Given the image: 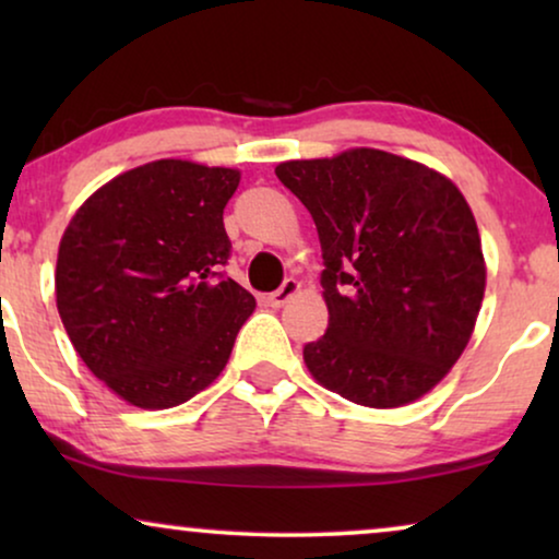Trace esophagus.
<instances>
[{"mask_svg":"<svg viewBox=\"0 0 559 559\" xmlns=\"http://www.w3.org/2000/svg\"><path fill=\"white\" fill-rule=\"evenodd\" d=\"M300 287L302 285L297 280H285V282H282L280 289H274V293L266 297V302H270L272 308H282V305L289 302L297 293H300Z\"/></svg>","mask_w":559,"mask_h":559,"instance_id":"34e87169","label":"esophagus"}]
</instances>
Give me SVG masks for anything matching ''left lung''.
I'll return each instance as SVG.
<instances>
[{"label":"left lung","mask_w":559,"mask_h":559,"mask_svg":"<svg viewBox=\"0 0 559 559\" xmlns=\"http://www.w3.org/2000/svg\"><path fill=\"white\" fill-rule=\"evenodd\" d=\"M323 247L328 331L302 358L320 386L392 409L438 386L468 346L486 293L476 218L445 175L384 150L274 167Z\"/></svg>","instance_id":"1"}]
</instances>
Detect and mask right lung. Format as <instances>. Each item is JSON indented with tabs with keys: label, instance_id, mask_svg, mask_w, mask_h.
Here are the masks:
<instances>
[{
	"label": "right lung",
	"instance_id": "obj_1",
	"mask_svg": "<svg viewBox=\"0 0 559 559\" xmlns=\"http://www.w3.org/2000/svg\"><path fill=\"white\" fill-rule=\"evenodd\" d=\"M241 173L155 159L88 195L63 231L56 302L83 364L119 400L170 409L218 379L257 300L221 277Z\"/></svg>",
	"mask_w": 559,
	"mask_h": 559
}]
</instances>
